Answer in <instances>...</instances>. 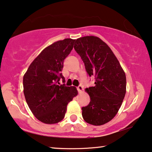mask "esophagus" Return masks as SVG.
Instances as JSON below:
<instances>
[{
    "label": "esophagus",
    "instance_id": "34e87169",
    "mask_svg": "<svg viewBox=\"0 0 152 152\" xmlns=\"http://www.w3.org/2000/svg\"><path fill=\"white\" fill-rule=\"evenodd\" d=\"M77 90L78 93H82L83 91V88L82 86H79L77 88Z\"/></svg>",
    "mask_w": 152,
    "mask_h": 152
}]
</instances>
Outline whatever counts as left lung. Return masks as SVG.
I'll use <instances>...</instances> for the list:
<instances>
[{"instance_id":"1","label":"left lung","mask_w":152,"mask_h":152,"mask_svg":"<svg viewBox=\"0 0 152 152\" xmlns=\"http://www.w3.org/2000/svg\"><path fill=\"white\" fill-rule=\"evenodd\" d=\"M74 49L82 58L89 76L96 79L94 87L86 89L90 102L82 108L83 118L94 126L106 124L117 115L124 100L126 90L124 71L110 48L98 37L78 38Z\"/></svg>"}]
</instances>
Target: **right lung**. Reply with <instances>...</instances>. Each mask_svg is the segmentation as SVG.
Masks as SVG:
<instances>
[{
  "label": "right lung",
  "mask_w": 152,
  "mask_h": 152,
  "mask_svg": "<svg viewBox=\"0 0 152 152\" xmlns=\"http://www.w3.org/2000/svg\"><path fill=\"white\" fill-rule=\"evenodd\" d=\"M75 39L59 40L46 47L30 64L23 76V93L32 114L47 124L63 120L66 106L77 96L75 87L60 85L63 62Z\"/></svg>",
  "instance_id": "add662e5"
}]
</instances>
